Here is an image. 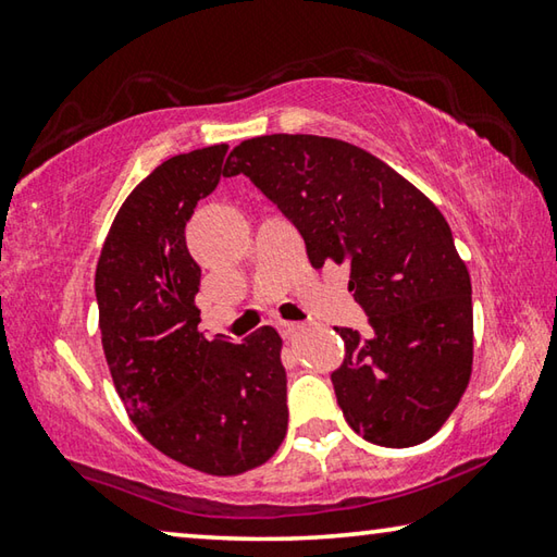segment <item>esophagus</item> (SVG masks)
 Segmentation results:
<instances>
[{
  "label": "esophagus",
  "instance_id": "esophagus-1",
  "mask_svg": "<svg viewBox=\"0 0 557 557\" xmlns=\"http://www.w3.org/2000/svg\"><path fill=\"white\" fill-rule=\"evenodd\" d=\"M301 329H305V324H299V322H280V332L287 338L301 334Z\"/></svg>",
  "mask_w": 557,
  "mask_h": 557
}]
</instances>
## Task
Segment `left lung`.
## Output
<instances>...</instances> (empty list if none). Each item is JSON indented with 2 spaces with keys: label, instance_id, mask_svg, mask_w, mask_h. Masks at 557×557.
Masks as SVG:
<instances>
[{
  "label": "left lung",
  "instance_id": "obj_1",
  "mask_svg": "<svg viewBox=\"0 0 557 557\" xmlns=\"http://www.w3.org/2000/svg\"><path fill=\"white\" fill-rule=\"evenodd\" d=\"M245 174L297 225L312 268H351L348 292L371 334L346 344L332 373L354 432L412 447L445 425L474 361L471 280L445 215L418 186L366 149L317 135L245 139L223 176Z\"/></svg>",
  "mask_w": 557,
  "mask_h": 557
}]
</instances>
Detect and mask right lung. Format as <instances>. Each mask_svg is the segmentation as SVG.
I'll return each instance as SVG.
<instances>
[{"mask_svg": "<svg viewBox=\"0 0 557 557\" xmlns=\"http://www.w3.org/2000/svg\"><path fill=\"white\" fill-rule=\"evenodd\" d=\"M228 145L176 154L120 206L96 268L102 351L122 405L149 445L211 476H238L287 435L282 338L243 344L199 332L201 268L186 223L221 182Z\"/></svg>", "mask_w": 557, "mask_h": 557, "instance_id": "add662e5", "label": "right lung"}]
</instances>
